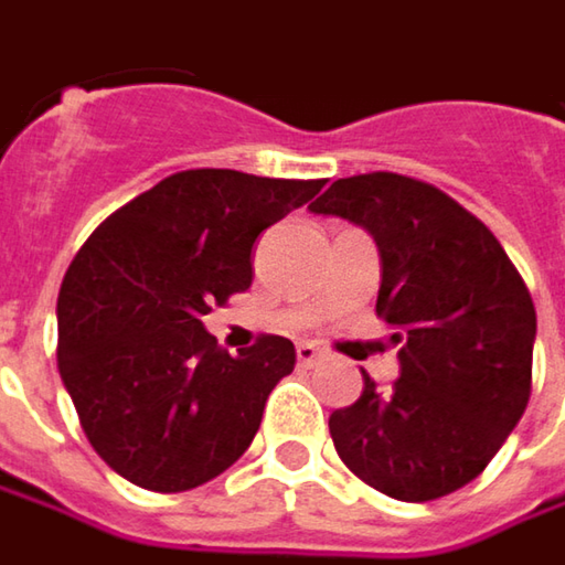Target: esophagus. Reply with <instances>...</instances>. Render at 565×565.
Wrapping results in <instances>:
<instances>
[{"label":"esophagus","instance_id":"esophagus-1","mask_svg":"<svg viewBox=\"0 0 565 565\" xmlns=\"http://www.w3.org/2000/svg\"><path fill=\"white\" fill-rule=\"evenodd\" d=\"M319 354H322V351L316 349L313 342H300V345H297V361H300L303 367L316 364V361H319Z\"/></svg>","mask_w":565,"mask_h":565}]
</instances>
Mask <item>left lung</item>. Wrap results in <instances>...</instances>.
Segmentation results:
<instances>
[{
  "instance_id": "left-lung-1",
  "label": "left lung",
  "mask_w": 565,
  "mask_h": 565,
  "mask_svg": "<svg viewBox=\"0 0 565 565\" xmlns=\"http://www.w3.org/2000/svg\"><path fill=\"white\" fill-rule=\"evenodd\" d=\"M377 243V316L396 332L399 381L364 371L329 435L358 480L428 502L477 480L531 396L537 313L499 239L445 191L393 172L339 179L310 204Z\"/></svg>"
}]
</instances>
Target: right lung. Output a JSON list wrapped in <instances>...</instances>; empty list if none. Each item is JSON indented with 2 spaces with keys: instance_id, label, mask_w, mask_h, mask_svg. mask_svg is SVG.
<instances>
[{
  "instance_id": "obj_1",
  "label": "right lung",
  "mask_w": 565,
  "mask_h": 565,
  "mask_svg": "<svg viewBox=\"0 0 565 565\" xmlns=\"http://www.w3.org/2000/svg\"><path fill=\"white\" fill-rule=\"evenodd\" d=\"M319 188L191 169L85 239L56 300V364L88 445L124 480L184 492L246 454L297 351L262 335L230 354L204 316L249 287L255 239Z\"/></svg>"
}]
</instances>
